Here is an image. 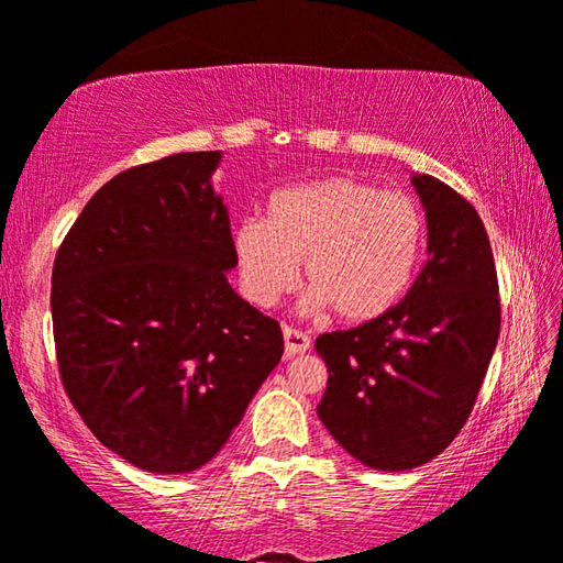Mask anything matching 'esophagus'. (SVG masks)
I'll use <instances>...</instances> for the list:
<instances>
[{"label": "esophagus", "mask_w": 563, "mask_h": 563, "mask_svg": "<svg viewBox=\"0 0 563 563\" xmlns=\"http://www.w3.org/2000/svg\"><path fill=\"white\" fill-rule=\"evenodd\" d=\"M309 336L299 330H291V327H284V354L294 357V354H305L309 350Z\"/></svg>", "instance_id": "obj_1"}]
</instances>
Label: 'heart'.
<instances>
[{
	"label": "heart",
	"mask_w": 563,
	"mask_h": 563,
	"mask_svg": "<svg viewBox=\"0 0 563 563\" xmlns=\"http://www.w3.org/2000/svg\"><path fill=\"white\" fill-rule=\"evenodd\" d=\"M426 213L412 196L334 176L276 191L266 221L241 219L231 252L246 299L269 309L301 276L314 309L372 322L405 297L426 252Z\"/></svg>",
	"instance_id": "b5f03b06"
}]
</instances>
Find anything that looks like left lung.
Listing matches in <instances>:
<instances>
[{"mask_svg": "<svg viewBox=\"0 0 563 563\" xmlns=\"http://www.w3.org/2000/svg\"><path fill=\"white\" fill-rule=\"evenodd\" d=\"M428 262L400 305L354 330L319 334V420L354 461L410 471L440 455L478 397L500 332L498 276L478 211L451 186L412 176Z\"/></svg>", "mask_w": 563, "mask_h": 563, "instance_id": "1", "label": "left lung"}]
</instances>
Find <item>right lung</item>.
Masks as SVG:
<instances>
[{"mask_svg": "<svg viewBox=\"0 0 563 563\" xmlns=\"http://www.w3.org/2000/svg\"><path fill=\"white\" fill-rule=\"evenodd\" d=\"M221 151L110 178L59 246L52 330L65 393L108 451L148 473L211 461L284 352L282 327L231 289Z\"/></svg>", "mask_w": 563, "mask_h": 563, "instance_id": "add662e5", "label": "right lung"}]
</instances>
